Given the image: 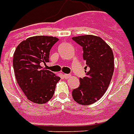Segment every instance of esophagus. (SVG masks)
Returning a JSON list of instances; mask_svg holds the SVG:
<instances>
[{
	"mask_svg": "<svg viewBox=\"0 0 134 134\" xmlns=\"http://www.w3.org/2000/svg\"><path fill=\"white\" fill-rule=\"evenodd\" d=\"M63 76H64V79H70V77H72V75H67V74H64Z\"/></svg>",
	"mask_w": 134,
	"mask_h": 134,
	"instance_id": "34e87169",
	"label": "esophagus"
}]
</instances>
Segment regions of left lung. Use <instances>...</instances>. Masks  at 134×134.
Here are the masks:
<instances>
[{"label": "left lung", "mask_w": 134, "mask_h": 134, "mask_svg": "<svg viewBox=\"0 0 134 134\" xmlns=\"http://www.w3.org/2000/svg\"><path fill=\"white\" fill-rule=\"evenodd\" d=\"M72 40L82 47L83 59L89 67L86 77L80 78V87L72 91V97L80 104H92L104 94L111 82L114 69L112 49L101 37L92 35Z\"/></svg>", "instance_id": "8db88e82"}]
</instances>
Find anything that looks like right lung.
<instances>
[{"instance_id": "right-lung-1", "label": "right lung", "mask_w": 134, "mask_h": 134, "mask_svg": "<svg viewBox=\"0 0 134 134\" xmlns=\"http://www.w3.org/2000/svg\"><path fill=\"white\" fill-rule=\"evenodd\" d=\"M58 40L52 36L30 37L22 41L15 50L13 64L15 78L27 99L32 102H47L60 80L41 66L49 62V51Z\"/></svg>"}]
</instances>
